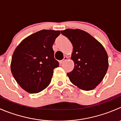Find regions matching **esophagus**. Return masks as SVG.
Here are the masks:
<instances>
[{
	"label": "esophagus",
	"instance_id": "esophagus-1",
	"mask_svg": "<svg viewBox=\"0 0 121 121\" xmlns=\"http://www.w3.org/2000/svg\"><path fill=\"white\" fill-rule=\"evenodd\" d=\"M67 58H68L67 57H66V56H65V57H64V58H63V59L62 60L60 61L61 64H63V63H64V62H65V61H66L67 60Z\"/></svg>",
	"mask_w": 121,
	"mask_h": 121
}]
</instances>
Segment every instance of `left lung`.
Instances as JSON below:
<instances>
[{
  "label": "left lung",
  "instance_id": "1",
  "mask_svg": "<svg viewBox=\"0 0 121 121\" xmlns=\"http://www.w3.org/2000/svg\"><path fill=\"white\" fill-rule=\"evenodd\" d=\"M61 33L73 46L71 58L74 68L67 73L69 80L81 90H93L102 81L108 70V57L104 47L84 30L67 29Z\"/></svg>",
  "mask_w": 121,
  "mask_h": 121
}]
</instances>
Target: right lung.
<instances>
[{"label":"right lung","instance_id":"1","mask_svg":"<svg viewBox=\"0 0 121 121\" xmlns=\"http://www.w3.org/2000/svg\"><path fill=\"white\" fill-rule=\"evenodd\" d=\"M60 30H42L27 37L14 50L10 64L16 82L30 94L41 92L51 82L53 69L59 67L53 44Z\"/></svg>","mask_w":121,"mask_h":121}]
</instances>
